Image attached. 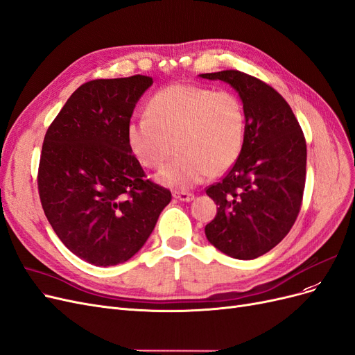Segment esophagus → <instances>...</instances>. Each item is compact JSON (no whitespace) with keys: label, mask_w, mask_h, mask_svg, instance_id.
Masks as SVG:
<instances>
[{"label":"esophagus","mask_w":355,"mask_h":355,"mask_svg":"<svg viewBox=\"0 0 355 355\" xmlns=\"http://www.w3.org/2000/svg\"><path fill=\"white\" fill-rule=\"evenodd\" d=\"M173 198L177 200H181V202H190L194 199V194L187 193V191H174Z\"/></svg>","instance_id":"obj_1"}]
</instances>
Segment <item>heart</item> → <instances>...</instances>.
I'll return each instance as SVG.
<instances>
[{
  "mask_svg": "<svg viewBox=\"0 0 355 355\" xmlns=\"http://www.w3.org/2000/svg\"><path fill=\"white\" fill-rule=\"evenodd\" d=\"M246 125L245 106L234 93L173 84L148 100L147 115L127 123L125 140L146 168L162 166L174 141L177 156L156 181L190 189L234 165L245 144Z\"/></svg>",
  "mask_w": 355,
  "mask_h": 355,
  "instance_id": "heart-1",
  "label": "heart"
}]
</instances>
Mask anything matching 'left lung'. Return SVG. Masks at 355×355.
I'll use <instances>...</instances> for the list:
<instances>
[{
  "label": "left lung",
  "instance_id": "1",
  "mask_svg": "<svg viewBox=\"0 0 355 355\" xmlns=\"http://www.w3.org/2000/svg\"><path fill=\"white\" fill-rule=\"evenodd\" d=\"M233 87L246 110V139L236 164L207 194L218 205L205 227L209 243L236 259L267 254L301 209L306 144L291 106L276 89L239 71L199 75Z\"/></svg>",
  "mask_w": 355,
  "mask_h": 355
}]
</instances>
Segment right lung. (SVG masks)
Listing matches in <instances>:
<instances>
[{
  "instance_id": "1",
  "label": "right lung",
  "mask_w": 355,
  "mask_h": 355,
  "mask_svg": "<svg viewBox=\"0 0 355 355\" xmlns=\"http://www.w3.org/2000/svg\"><path fill=\"white\" fill-rule=\"evenodd\" d=\"M143 75L94 79L67 98L44 137L38 190L63 245L89 264L118 266L147 242L171 191L144 180L125 127L152 87Z\"/></svg>"
}]
</instances>
